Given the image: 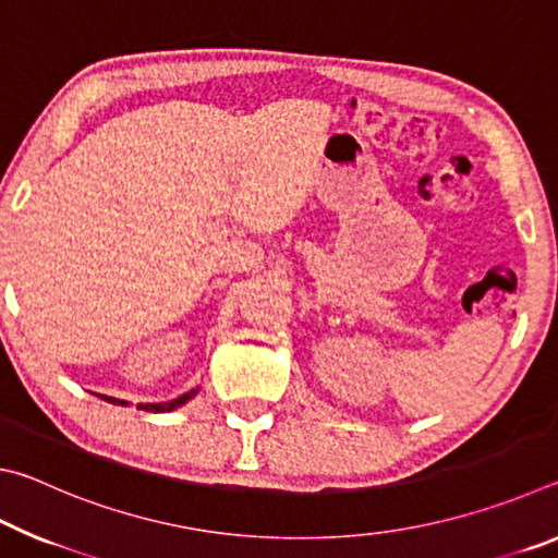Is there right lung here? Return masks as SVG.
Listing matches in <instances>:
<instances>
[{"label":"right lung","instance_id":"right-lung-1","mask_svg":"<svg viewBox=\"0 0 558 558\" xmlns=\"http://www.w3.org/2000/svg\"><path fill=\"white\" fill-rule=\"evenodd\" d=\"M196 391H199V389H192L189 393H182V396H179V399L165 401V403H140L137 409H145V411H149V413H167V411H174V409H179V405H182V403H186L189 399H194ZM100 399H106L108 403H120V405H125V403H128V401L112 399V396H100Z\"/></svg>","mask_w":558,"mask_h":558}]
</instances>
